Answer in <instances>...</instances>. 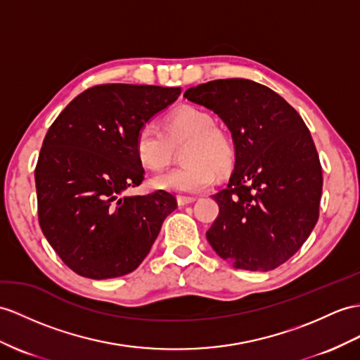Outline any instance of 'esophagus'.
<instances>
[{
    "label": "esophagus",
    "mask_w": 360,
    "mask_h": 360,
    "mask_svg": "<svg viewBox=\"0 0 360 360\" xmlns=\"http://www.w3.org/2000/svg\"><path fill=\"white\" fill-rule=\"evenodd\" d=\"M194 201H195V198H194V197H183V195H179V197H177V203H179V206H186V205L194 203Z\"/></svg>",
    "instance_id": "34e87169"
}]
</instances>
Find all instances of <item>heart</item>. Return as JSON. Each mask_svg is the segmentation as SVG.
Returning a JSON list of instances; mask_svg holds the SVG:
<instances>
[{"mask_svg": "<svg viewBox=\"0 0 360 360\" xmlns=\"http://www.w3.org/2000/svg\"><path fill=\"white\" fill-rule=\"evenodd\" d=\"M174 150H183L186 166L159 175L155 186L183 192H200L212 185L214 172H224L232 162L229 140L206 112L195 108H181L168 120L165 134L146 125L140 128L136 151L140 162L150 169H162L174 159Z\"/></svg>", "mask_w": 360, "mask_h": 360, "instance_id": "heart-1", "label": "heart"}]
</instances>
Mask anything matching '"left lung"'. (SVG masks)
I'll return each instance as SVG.
<instances>
[{
	"label": "left lung",
	"instance_id": "obj_1",
	"mask_svg": "<svg viewBox=\"0 0 360 360\" xmlns=\"http://www.w3.org/2000/svg\"><path fill=\"white\" fill-rule=\"evenodd\" d=\"M185 98L223 119L235 169L214 195L220 207L206 232L235 269L267 271L292 258L319 218L322 166L302 117L281 96L249 79H217Z\"/></svg>",
	"mask_w": 360,
	"mask_h": 360
}]
</instances>
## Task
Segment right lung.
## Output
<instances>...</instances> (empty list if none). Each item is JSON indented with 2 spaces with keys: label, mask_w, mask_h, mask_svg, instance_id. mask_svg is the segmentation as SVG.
<instances>
[{
  "label": "right lung",
  "mask_w": 360,
  "mask_h": 360,
  "mask_svg": "<svg viewBox=\"0 0 360 360\" xmlns=\"http://www.w3.org/2000/svg\"><path fill=\"white\" fill-rule=\"evenodd\" d=\"M180 86L102 84L82 91L49 128L34 168L41 231L77 275L107 279L136 270L177 207L166 191L124 195L143 181L140 128Z\"/></svg>",
  "instance_id": "obj_1"
}]
</instances>
